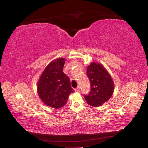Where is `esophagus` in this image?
Returning a JSON list of instances; mask_svg holds the SVG:
<instances>
[{
	"mask_svg": "<svg viewBox=\"0 0 148 148\" xmlns=\"http://www.w3.org/2000/svg\"><path fill=\"white\" fill-rule=\"evenodd\" d=\"M75 92H79V87L78 86V87H77V88H75Z\"/></svg>",
	"mask_w": 148,
	"mask_h": 148,
	"instance_id": "esophagus-1",
	"label": "esophagus"
}]
</instances>
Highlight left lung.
I'll return each mask as SVG.
<instances>
[{
	"label": "left lung",
	"mask_w": 148,
	"mask_h": 148,
	"mask_svg": "<svg viewBox=\"0 0 148 148\" xmlns=\"http://www.w3.org/2000/svg\"><path fill=\"white\" fill-rule=\"evenodd\" d=\"M87 75L91 91L84 98L88 104L99 107L109 100L114 91V83L105 67L97 62H91L87 67Z\"/></svg>",
	"instance_id": "obj_1"
}]
</instances>
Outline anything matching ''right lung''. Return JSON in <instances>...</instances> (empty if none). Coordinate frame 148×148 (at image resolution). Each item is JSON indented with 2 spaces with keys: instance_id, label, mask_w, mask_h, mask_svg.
<instances>
[{
  "instance_id": "obj_1",
  "label": "right lung",
  "mask_w": 148,
  "mask_h": 148,
  "mask_svg": "<svg viewBox=\"0 0 148 148\" xmlns=\"http://www.w3.org/2000/svg\"><path fill=\"white\" fill-rule=\"evenodd\" d=\"M65 59L57 58L49 63L40 76L37 91L40 99L47 106L59 109L66 104L71 93L70 79L63 72Z\"/></svg>"
}]
</instances>
